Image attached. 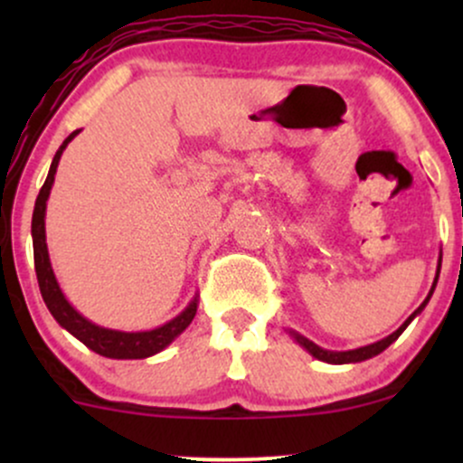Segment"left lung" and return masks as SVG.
<instances>
[{
    "mask_svg": "<svg viewBox=\"0 0 463 463\" xmlns=\"http://www.w3.org/2000/svg\"><path fill=\"white\" fill-rule=\"evenodd\" d=\"M438 276H439V265H438ZM438 276H435V283H438ZM435 283H433V287H431V291H429L427 300H424L422 305L418 307L416 313H413L411 317H407L405 324H402V326L398 328V331H394V333H392V335H387V337H385V339H381V342H374V344H370V346H361V348H354V350H344V353H337V350H324V348H320V346H317V344H313L311 339L302 337V335H298V333H291V337H294L296 342H298L300 346L307 350V353L313 354V357H316V359H320V361H326V364H359V361L372 359V357H376V354H379V353H383V350H385L387 346H390L392 342H396V339L401 337V333L405 331V328L409 326V322H411L413 317H416L418 313L422 311L424 307H427L429 298H431V296H433Z\"/></svg>",
    "mask_w": 463,
    "mask_h": 463,
    "instance_id": "obj_1",
    "label": "left lung"
}]
</instances>
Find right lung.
<instances>
[{
	"instance_id": "1",
	"label": "right lung",
	"mask_w": 463,
	"mask_h": 463,
	"mask_svg": "<svg viewBox=\"0 0 463 463\" xmlns=\"http://www.w3.org/2000/svg\"><path fill=\"white\" fill-rule=\"evenodd\" d=\"M78 135L71 132L62 146L58 147L54 161H52L50 174H47L43 187L39 191V198H36L34 213H32V243H34V269L36 279H39L41 296H43L47 309H50L54 320L61 324L62 328H67L73 337H78L80 342L87 348H91L93 353L102 354L109 359H146L152 354L161 353L163 348H167L174 339L178 337L184 328L189 326L191 320L195 317L198 311V298L189 302V307L180 316L169 320L163 326L152 328V331H139V333H124V331H113V328L98 326V324L89 322L87 317H82L80 313L69 305L65 294L58 287V280L52 269L50 254H47V243H45V206L47 198H50L52 184H54L56 167L61 161L62 150L67 147V143Z\"/></svg>"
}]
</instances>
